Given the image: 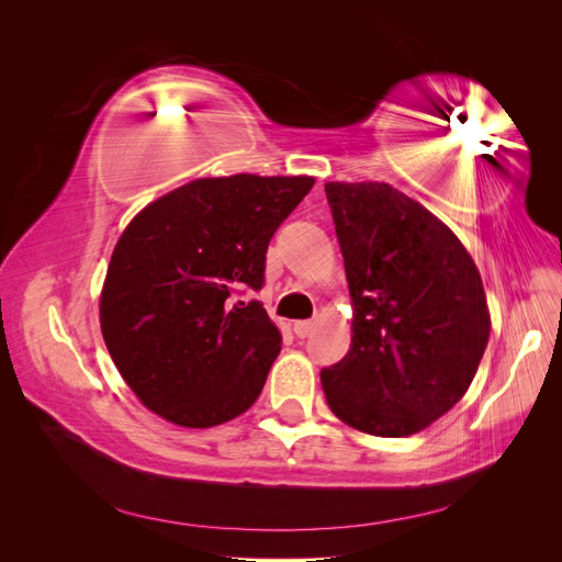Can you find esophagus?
I'll use <instances>...</instances> for the list:
<instances>
[{
    "mask_svg": "<svg viewBox=\"0 0 562 562\" xmlns=\"http://www.w3.org/2000/svg\"><path fill=\"white\" fill-rule=\"evenodd\" d=\"M316 328V321H295L293 323V330L297 337H310Z\"/></svg>",
    "mask_w": 562,
    "mask_h": 562,
    "instance_id": "esophagus-1",
    "label": "esophagus"
}]
</instances>
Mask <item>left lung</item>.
Listing matches in <instances>:
<instances>
[{
  "instance_id": "8db88e82",
  "label": "left lung",
  "mask_w": 562,
  "mask_h": 562,
  "mask_svg": "<svg viewBox=\"0 0 562 562\" xmlns=\"http://www.w3.org/2000/svg\"><path fill=\"white\" fill-rule=\"evenodd\" d=\"M351 297V345L321 370L337 419L427 429L467 394L490 337L481 271L454 232L386 182H326Z\"/></svg>"
}]
</instances>
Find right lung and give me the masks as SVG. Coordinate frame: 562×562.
<instances>
[{"mask_svg":"<svg viewBox=\"0 0 562 562\" xmlns=\"http://www.w3.org/2000/svg\"><path fill=\"white\" fill-rule=\"evenodd\" d=\"M312 176L196 178L135 215L112 250L100 330L147 411L209 429L258 401L281 351L260 302L265 252Z\"/></svg>","mask_w":562,"mask_h":562,"instance_id":"right-lung-1","label":"right lung"}]
</instances>
